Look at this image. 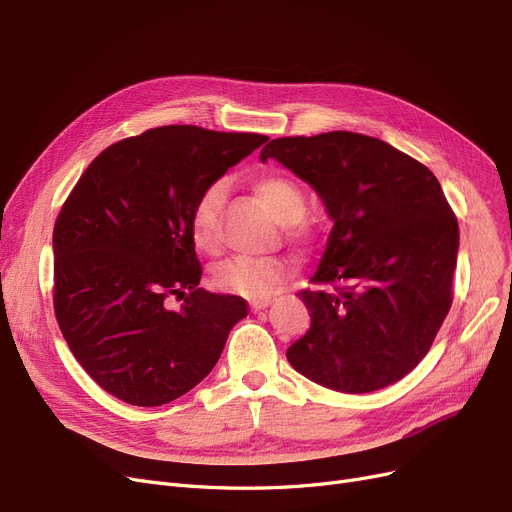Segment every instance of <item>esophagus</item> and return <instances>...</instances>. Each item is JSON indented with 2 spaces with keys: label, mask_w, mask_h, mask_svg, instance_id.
<instances>
[{
  "label": "esophagus",
  "mask_w": 512,
  "mask_h": 512,
  "mask_svg": "<svg viewBox=\"0 0 512 512\" xmlns=\"http://www.w3.org/2000/svg\"><path fill=\"white\" fill-rule=\"evenodd\" d=\"M268 305H272V299H255L253 303H251V307L255 309V311H259V309H265Z\"/></svg>",
  "instance_id": "34e87169"
}]
</instances>
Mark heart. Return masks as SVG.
Listing matches in <instances>:
<instances>
[{
  "mask_svg": "<svg viewBox=\"0 0 512 512\" xmlns=\"http://www.w3.org/2000/svg\"><path fill=\"white\" fill-rule=\"evenodd\" d=\"M251 188L270 215L286 226L288 240L297 244L314 242L316 232L303 219L305 194L288 177L261 173L251 180ZM224 205V188L209 186L198 196L190 215V234L201 251H213L217 244V217ZM286 263L276 257L238 255L221 261L213 270V284L219 291L234 293L247 299H265L274 295L286 280Z\"/></svg>",
  "mask_w": 512,
  "mask_h": 512,
  "instance_id": "obj_1",
  "label": "heart"
}]
</instances>
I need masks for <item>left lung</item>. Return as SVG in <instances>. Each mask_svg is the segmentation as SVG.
<instances>
[{
  "label": "left lung",
  "mask_w": 512,
  "mask_h": 512,
  "mask_svg": "<svg viewBox=\"0 0 512 512\" xmlns=\"http://www.w3.org/2000/svg\"><path fill=\"white\" fill-rule=\"evenodd\" d=\"M276 159L316 188L335 219L299 299L307 335L286 351L309 381L341 393L383 389L429 353L452 307L458 221L429 167L364 133L276 138Z\"/></svg>",
  "instance_id": "8db88e82"
}]
</instances>
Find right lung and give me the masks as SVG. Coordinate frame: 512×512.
<instances>
[{"label":"right lung","mask_w":512,"mask_h":512,"mask_svg":"<svg viewBox=\"0 0 512 512\" xmlns=\"http://www.w3.org/2000/svg\"><path fill=\"white\" fill-rule=\"evenodd\" d=\"M268 136L165 125L110 144L54 224V314L83 370L131 406H163L201 383L232 326L234 295L198 288L190 215L198 196ZM184 298L182 312L168 299Z\"/></svg>","instance_id":"1"}]
</instances>
